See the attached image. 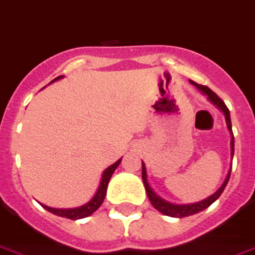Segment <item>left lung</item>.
<instances>
[{"instance_id":"obj_1","label":"left lung","mask_w":255,"mask_h":255,"mask_svg":"<svg viewBox=\"0 0 255 255\" xmlns=\"http://www.w3.org/2000/svg\"><path fill=\"white\" fill-rule=\"evenodd\" d=\"M194 86H196V89H199L200 92L203 93L204 95H207V98L210 99L211 102L214 103L215 106L219 107V109L224 113L225 117V122H227V127H228V131L231 132V157L232 160H233V154H235V137H233V132H232V122H231V114H229L228 107L225 106V103L221 101L217 94H215L210 88H207L204 85H199L194 82V81H190ZM142 165V170H141V177H142V182H144V186H145L146 194H148V198L152 203V206L156 208L157 211H160L161 214L166 215V216H171V217H186V216H191V215H195L200 211L206 210L207 207H210L215 200H217L220 198V195L224 191L225 186L228 183L229 177H231V171H232V166L229 167L228 174H227V178H225L224 183L220 186V188L217 190L215 194H212L211 196H208L207 199L200 200L198 203H192V204H173V203H169L166 200H163L162 198L157 195L156 192L153 191L152 187L149 186L148 183V175H146V169L144 162L141 163Z\"/></svg>"}]
</instances>
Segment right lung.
Wrapping results in <instances>:
<instances>
[{"label":"right lung","instance_id":"1","mask_svg":"<svg viewBox=\"0 0 255 255\" xmlns=\"http://www.w3.org/2000/svg\"><path fill=\"white\" fill-rule=\"evenodd\" d=\"M61 77H63V76L56 77L53 81L60 80ZM121 161L122 158L121 160H118L115 163H113L111 166H109L106 170L103 171L102 178H101V183H99L98 190H97V192H95V195L93 196L90 202H88L86 204H84V206L77 207V208H67V210H64V208H51V207L44 206V204H41V207L45 208L48 212H51V214L57 215V216H61V217H67V219H70V220H78V219H84V217L90 216V215L94 214L95 211L98 210L99 207H101V204L103 203V200H105L110 178H111L113 173L115 171V169L119 166Z\"/></svg>","mask_w":255,"mask_h":255}]
</instances>
